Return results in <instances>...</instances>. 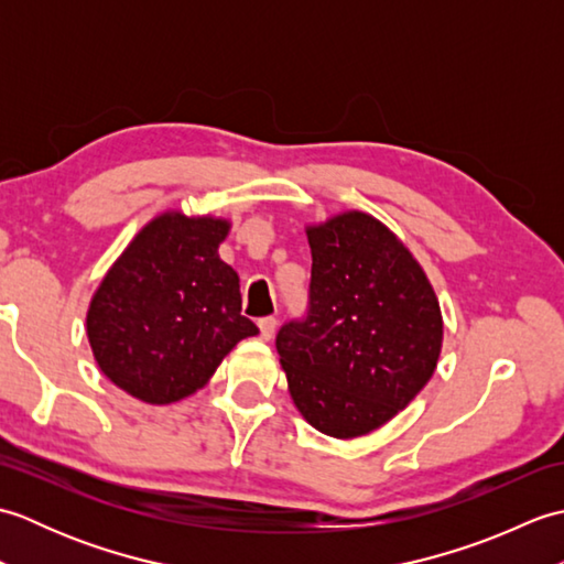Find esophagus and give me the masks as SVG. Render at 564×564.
<instances>
[{"label": "esophagus", "mask_w": 564, "mask_h": 564, "mask_svg": "<svg viewBox=\"0 0 564 564\" xmlns=\"http://www.w3.org/2000/svg\"><path fill=\"white\" fill-rule=\"evenodd\" d=\"M275 325H279V322H275V317H263V319H259V332H261V339H271L273 337V332H275Z\"/></svg>", "instance_id": "34e87169"}]
</instances>
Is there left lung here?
<instances>
[{"instance_id": "8db88e82", "label": "left lung", "mask_w": 564, "mask_h": 564, "mask_svg": "<svg viewBox=\"0 0 564 564\" xmlns=\"http://www.w3.org/2000/svg\"><path fill=\"white\" fill-rule=\"evenodd\" d=\"M310 310L275 349L310 424L356 438L388 424L431 380L443 317L424 269L373 215L346 210L307 225Z\"/></svg>"}]
</instances>
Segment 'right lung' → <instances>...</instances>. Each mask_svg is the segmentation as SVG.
Wrapping results in <instances>:
<instances>
[{
    "label": "right lung",
    "mask_w": 564,
    "mask_h": 564,
    "mask_svg": "<svg viewBox=\"0 0 564 564\" xmlns=\"http://www.w3.org/2000/svg\"><path fill=\"white\" fill-rule=\"evenodd\" d=\"M227 232L225 218L166 210L113 261L87 310L94 358L113 386L148 404L178 402L259 334L218 254Z\"/></svg>",
    "instance_id": "add662e5"
}]
</instances>
